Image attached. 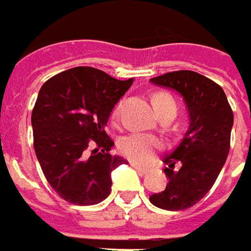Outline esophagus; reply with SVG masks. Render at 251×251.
I'll use <instances>...</instances> for the list:
<instances>
[{"label":"esophagus","instance_id":"obj_1","mask_svg":"<svg viewBox=\"0 0 251 251\" xmlns=\"http://www.w3.org/2000/svg\"><path fill=\"white\" fill-rule=\"evenodd\" d=\"M132 167H133L136 172H139L141 175H145V173L148 172V169H147V167H142V166H139V164H135V163H132Z\"/></svg>","mask_w":251,"mask_h":251}]
</instances>
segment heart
<instances>
[{
    "mask_svg": "<svg viewBox=\"0 0 251 251\" xmlns=\"http://www.w3.org/2000/svg\"><path fill=\"white\" fill-rule=\"evenodd\" d=\"M152 103L154 107L157 110V113H160L161 110H164L169 106H176L175 100L166 94V93H157L152 97ZM119 110L121 106L118 104L112 113V116L116 119L119 116ZM161 141L150 133H141V132H135V133H129L124 136L119 141V151L121 154L126 157L127 160H130L132 163L136 164H148L152 161L155 151L161 148Z\"/></svg>",
    "mask_w": 251,
    "mask_h": 251,
    "instance_id": "obj_1",
    "label": "heart"
}]
</instances>
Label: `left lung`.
Returning a JSON list of instances; mask_svg holds the SVG:
<instances>
[{
	"label": "left lung",
	"mask_w": 251,
	"mask_h": 251,
	"mask_svg": "<svg viewBox=\"0 0 251 251\" xmlns=\"http://www.w3.org/2000/svg\"><path fill=\"white\" fill-rule=\"evenodd\" d=\"M151 82L177 91L187 107L189 127L175 150L164 157L166 189L150 202L166 211H183L198 203L214 186L229 152L234 115L224 90L195 71H175ZM180 166L178 171L174 164Z\"/></svg>",
	"instance_id": "1"
}]
</instances>
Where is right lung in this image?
Returning a JSON list of instances; mask_svg holds the SVG:
<instances>
[{"mask_svg":"<svg viewBox=\"0 0 251 251\" xmlns=\"http://www.w3.org/2000/svg\"><path fill=\"white\" fill-rule=\"evenodd\" d=\"M133 79L76 67L48 79L31 112L33 144L53 190L74 205H96L112 190V172L126 163L109 151V116ZM96 145L91 153L88 148Z\"/></svg>","mask_w":251,"mask_h":251,"instance_id":"obj_1","label":"right lung"}]
</instances>
